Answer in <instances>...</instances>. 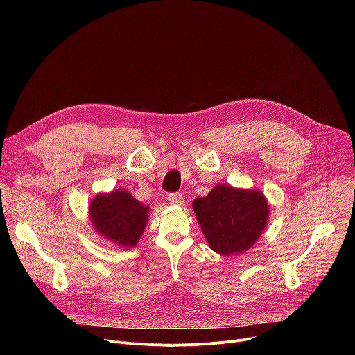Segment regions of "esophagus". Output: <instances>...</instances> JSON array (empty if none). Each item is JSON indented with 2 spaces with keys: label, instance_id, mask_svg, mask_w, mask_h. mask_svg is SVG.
<instances>
[{
  "label": "esophagus",
  "instance_id": "esophagus-1",
  "mask_svg": "<svg viewBox=\"0 0 355 355\" xmlns=\"http://www.w3.org/2000/svg\"><path fill=\"white\" fill-rule=\"evenodd\" d=\"M167 200L171 205H182L184 204V198L181 193H168Z\"/></svg>",
  "mask_w": 355,
  "mask_h": 355
}]
</instances>
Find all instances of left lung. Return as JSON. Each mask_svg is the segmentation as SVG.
<instances>
[{
    "instance_id": "8db88e82",
    "label": "left lung",
    "mask_w": 355,
    "mask_h": 355,
    "mask_svg": "<svg viewBox=\"0 0 355 355\" xmlns=\"http://www.w3.org/2000/svg\"><path fill=\"white\" fill-rule=\"evenodd\" d=\"M196 220L209 247L222 256L239 254L263 234L270 211L264 193L219 184L192 202Z\"/></svg>"
}]
</instances>
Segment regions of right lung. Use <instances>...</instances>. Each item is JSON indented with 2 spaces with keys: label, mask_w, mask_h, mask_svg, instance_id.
I'll list each match as a JSON object with an SVG mask.
<instances>
[{
  "label": "right lung",
  "mask_w": 355,
  "mask_h": 355,
  "mask_svg": "<svg viewBox=\"0 0 355 355\" xmlns=\"http://www.w3.org/2000/svg\"><path fill=\"white\" fill-rule=\"evenodd\" d=\"M150 208L126 189L98 193L89 204L91 223L101 236L121 247H135L143 234Z\"/></svg>",
  "instance_id": "obj_1"
}]
</instances>
